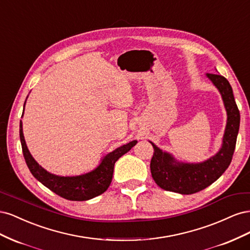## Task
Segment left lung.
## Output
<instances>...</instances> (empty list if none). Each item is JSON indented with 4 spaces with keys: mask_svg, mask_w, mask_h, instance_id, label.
<instances>
[{
    "mask_svg": "<svg viewBox=\"0 0 250 250\" xmlns=\"http://www.w3.org/2000/svg\"><path fill=\"white\" fill-rule=\"evenodd\" d=\"M207 77L220 93L228 113L222 146L207 161L184 163L149 141L154 148L150 163L151 174L156 185L166 191L185 195L197 193L215 183L231 162L240 127V111L228 79L219 74H207Z\"/></svg>",
    "mask_w": 250,
    "mask_h": 250,
    "instance_id": "1",
    "label": "left lung"
}]
</instances>
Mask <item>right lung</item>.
<instances>
[{
    "mask_svg": "<svg viewBox=\"0 0 250 250\" xmlns=\"http://www.w3.org/2000/svg\"><path fill=\"white\" fill-rule=\"evenodd\" d=\"M20 139L22 154L32 175L60 197L73 201L92 199L106 191L111 183L115 163L138 143L137 140H134L111 151L102 158L99 166H97V168L90 172L76 176H59L44 170L29 152L24 133H22L21 121L20 123Z\"/></svg>",
    "mask_w": 250,
    "mask_h": 250,
    "instance_id": "1",
    "label": "right lung"
}]
</instances>
